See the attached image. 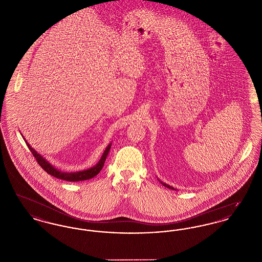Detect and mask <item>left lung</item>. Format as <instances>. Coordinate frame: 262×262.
Listing matches in <instances>:
<instances>
[{
    "label": "left lung",
    "mask_w": 262,
    "mask_h": 262,
    "mask_svg": "<svg viewBox=\"0 0 262 262\" xmlns=\"http://www.w3.org/2000/svg\"><path fill=\"white\" fill-rule=\"evenodd\" d=\"M160 183H161V184H162V185H163V186H164V187H169V188H171V189H174V187H170V186H169V185H167V184H165V183H162V182H160Z\"/></svg>",
    "instance_id": "obj_1"
}]
</instances>
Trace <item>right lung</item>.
<instances>
[{"mask_svg": "<svg viewBox=\"0 0 262 262\" xmlns=\"http://www.w3.org/2000/svg\"><path fill=\"white\" fill-rule=\"evenodd\" d=\"M25 139V138H24ZM25 143L27 144L28 148L31 151V153L33 154L34 158L36 159L38 164L40 165V167L46 171L48 174L53 176V177H56L58 179H61V180H64V181H69V182H78V181H85V180H89V179H92L94 178L96 174H98L100 173V171L102 170L103 166H104V163L106 161V158H107V155L110 151L111 148V145L112 143H110L106 149L104 151L102 157L100 158L99 162L97 163L95 166H93L92 168H89L88 170H83V171H79V172H75V173H66V172H62L60 170H58L57 168H55L53 165H51L50 163L48 162L45 158H43L39 153L36 152V150L33 149L29 143H27V141L25 140Z\"/></svg>", "mask_w": 262, "mask_h": 262, "instance_id": "add662e5", "label": "right lung"}]
</instances>
